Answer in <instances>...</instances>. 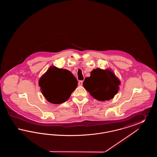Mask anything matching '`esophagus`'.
Here are the masks:
<instances>
[{
	"mask_svg": "<svg viewBox=\"0 0 157 157\" xmlns=\"http://www.w3.org/2000/svg\"><path fill=\"white\" fill-rule=\"evenodd\" d=\"M82 84H83V81H80L78 82V85L79 86H82Z\"/></svg>",
	"mask_w": 157,
	"mask_h": 157,
	"instance_id": "esophagus-1",
	"label": "esophagus"
}]
</instances>
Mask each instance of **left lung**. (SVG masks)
Here are the masks:
<instances>
[{
	"instance_id": "left-lung-1",
	"label": "left lung",
	"mask_w": 157,
	"mask_h": 157,
	"mask_svg": "<svg viewBox=\"0 0 157 157\" xmlns=\"http://www.w3.org/2000/svg\"><path fill=\"white\" fill-rule=\"evenodd\" d=\"M120 79L111 70L97 68L85 79L83 85L90 95L98 101H109L114 97L120 89Z\"/></svg>"
}]
</instances>
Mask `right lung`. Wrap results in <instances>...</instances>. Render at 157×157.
Segmentation results:
<instances>
[{"label":"right lung","mask_w":157,"mask_h":157,"mask_svg":"<svg viewBox=\"0 0 157 157\" xmlns=\"http://www.w3.org/2000/svg\"><path fill=\"white\" fill-rule=\"evenodd\" d=\"M42 94L54 104L66 102L78 86L75 76L69 71L52 66L39 81Z\"/></svg>","instance_id":"right-lung-1"}]
</instances>
